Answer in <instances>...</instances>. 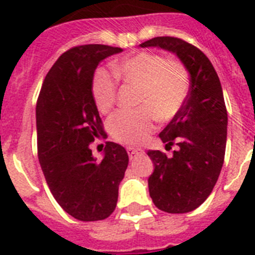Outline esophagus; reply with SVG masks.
<instances>
[{
    "label": "esophagus",
    "instance_id": "obj_1",
    "mask_svg": "<svg viewBox=\"0 0 255 255\" xmlns=\"http://www.w3.org/2000/svg\"><path fill=\"white\" fill-rule=\"evenodd\" d=\"M128 153H129L130 159H134L136 155L143 153V150H140V148H134V147H128Z\"/></svg>",
    "mask_w": 255,
    "mask_h": 255
}]
</instances>
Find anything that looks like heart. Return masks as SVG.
Instances as JSON below:
<instances>
[{
  "label": "heart",
  "mask_w": 255,
  "mask_h": 255,
  "mask_svg": "<svg viewBox=\"0 0 255 255\" xmlns=\"http://www.w3.org/2000/svg\"><path fill=\"white\" fill-rule=\"evenodd\" d=\"M116 79L135 86L136 111H120L108 123L113 139L136 146L153 129L155 116L167 121L180 111L189 91V75L184 65L150 52L125 57L112 66ZM117 87L109 73L98 70L92 79V98L100 112L107 113L116 103Z\"/></svg>",
  "instance_id": "b5f03b06"
}]
</instances>
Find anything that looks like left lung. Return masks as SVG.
I'll return each instance as SVG.
<instances>
[{
    "label": "left lung",
    "mask_w": 255,
    "mask_h": 255,
    "mask_svg": "<svg viewBox=\"0 0 255 255\" xmlns=\"http://www.w3.org/2000/svg\"><path fill=\"white\" fill-rule=\"evenodd\" d=\"M140 47L169 50L190 74L184 104L159 134L165 148L176 144L177 150L170 157L159 150L147 152L153 163L148 177L153 205L169 214H185L211 194L224 163L228 116L222 85L207 56L185 40L159 36Z\"/></svg>",
    "instance_id": "obj_1"
}]
</instances>
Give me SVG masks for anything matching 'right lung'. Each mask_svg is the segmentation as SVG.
<instances>
[{
  "label": "right lung",
  "mask_w": 255,
  "mask_h": 255,
  "mask_svg": "<svg viewBox=\"0 0 255 255\" xmlns=\"http://www.w3.org/2000/svg\"><path fill=\"white\" fill-rule=\"evenodd\" d=\"M123 52L103 44L74 47L48 71L36 104L37 155L57 203L82 222L104 220L115 211L129 156L107 142L103 160L90 143L104 132L92 98V79L104 58Z\"/></svg>",
  "instance_id": "right-lung-1"
}]
</instances>
